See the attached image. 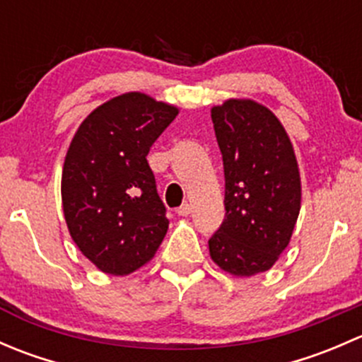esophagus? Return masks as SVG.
Instances as JSON below:
<instances>
[{
  "mask_svg": "<svg viewBox=\"0 0 362 362\" xmlns=\"http://www.w3.org/2000/svg\"><path fill=\"white\" fill-rule=\"evenodd\" d=\"M177 214L180 215V217H185V215H189V214H191V204L184 203V204H182V206H178L177 208Z\"/></svg>",
  "mask_w": 362,
  "mask_h": 362,
  "instance_id": "obj_1",
  "label": "esophagus"
}]
</instances>
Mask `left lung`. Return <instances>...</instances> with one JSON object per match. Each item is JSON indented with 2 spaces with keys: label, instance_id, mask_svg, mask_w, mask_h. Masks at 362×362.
Returning <instances> with one entry per match:
<instances>
[{
  "label": "left lung",
  "instance_id": "left-lung-1",
  "mask_svg": "<svg viewBox=\"0 0 362 362\" xmlns=\"http://www.w3.org/2000/svg\"><path fill=\"white\" fill-rule=\"evenodd\" d=\"M211 122L226 178L224 222L208 240L211 261L235 276L268 272L301 208L293 144L275 113L252 100L214 107Z\"/></svg>",
  "mask_w": 362,
  "mask_h": 362
}]
</instances>
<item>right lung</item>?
<instances>
[{
  "instance_id": "1",
  "label": "right lung",
  "mask_w": 362,
  "mask_h": 362,
  "mask_svg": "<svg viewBox=\"0 0 362 362\" xmlns=\"http://www.w3.org/2000/svg\"><path fill=\"white\" fill-rule=\"evenodd\" d=\"M178 108L144 93L112 98L86 117L61 178L68 231L108 275L124 276L158 252L170 221L147 154Z\"/></svg>"
}]
</instances>
